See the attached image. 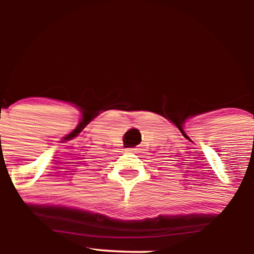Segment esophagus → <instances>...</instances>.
I'll list each match as a JSON object with an SVG mask.
<instances>
[{
  "instance_id": "esophagus-1",
  "label": "esophagus",
  "mask_w": 254,
  "mask_h": 254,
  "mask_svg": "<svg viewBox=\"0 0 254 254\" xmlns=\"http://www.w3.org/2000/svg\"><path fill=\"white\" fill-rule=\"evenodd\" d=\"M141 150H142V148H138V147H137V148H130V149L129 150H127V151H131V153H141Z\"/></svg>"
}]
</instances>
